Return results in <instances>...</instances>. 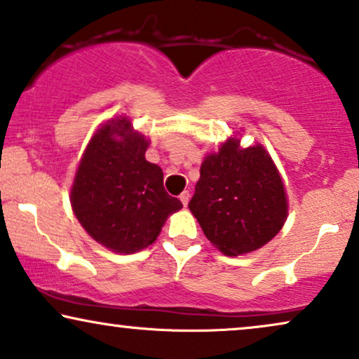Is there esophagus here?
I'll use <instances>...</instances> for the list:
<instances>
[{
  "label": "esophagus",
  "instance_id": "1",
  "mask_svg": "<svg viewBox=\"0 0 359 359\" xmlns=\"http://www.w3.org/2000/svg\"><path fill=\"white\" fill-rule=\"evenodd\" d=\"M180 199H181V203L184 204V206H188V203H189V191H183V193L180 194Z\"/></svg>",
  "mask_w": 359,
  "mask_h": 359
}]
</instances>
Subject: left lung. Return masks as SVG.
I'll return each mask as SVG.
<instances>
[{"instance_id": "1", "label": "left lung", "mask_w": 359, "mask_h": 359, "mask_svg": "<svg viewBox=\"0 0 359 359\" xmlns=\"http://www.w3.org/2000/svg\"><path fill=\"white\" fill-rule=\"evenodd\" d=\"M236 133L204 156L188 204L204 236L229 257L262 248L288 216L285 186L272 156L260 143L242 148Z\"/></svg>"}]
</instances>
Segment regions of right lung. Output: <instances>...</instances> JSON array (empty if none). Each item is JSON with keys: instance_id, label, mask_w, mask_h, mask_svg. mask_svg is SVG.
Instances as JSON below:
<instances>
[{"instance_id": "1", "label": "right lung", "mask_w": 359, "mask_h": 359, "mask_svg": "<svg viewBox=\"0 0 359 359\" xmlns=\"http://www.w3.org/2000/svg\"><path fill=\"white\" fill-rule=\"evenodd\" d=\"M150 138L127 115L102 123L79 161L71 206L88 236L111 252L148 248L183 204L163 186V171L147 161Z\"/></svg>"}]
</instances>
